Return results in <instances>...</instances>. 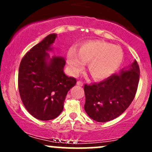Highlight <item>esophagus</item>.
I'll use <instances>...</instances> for the list:
<instances>
[{
    "instance_id": "esophagus-1",
    "label": "esophagus",
    "mask_w": 152,
    "mask_h": 152,
    "mask_svg": "<svg viewBox=\"0 0 152 152\" xmlns=\"http://www.w3.org/2000/svg\"><path fill=\"white\" fill-rule=\"evenodd\" d=\"M76 84L78 85V86H83V83L81 81H78L77 83H76Z\"/></svg>"
}]
</instances>
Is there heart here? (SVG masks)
Instances as JSON below:
<instances>
[{
    "instance_id": "obj_1",
    "label": "heart",
    "mask_w": 152,
    "mask_h": 152,
    "mask_svg": "<svg viewBox=\"0 0 152 152\" xmlns=\"http://www.w3.org/2000/svg\"><path fill=\"white\" fill-rule=\"evenodd\" d=\"M68 63L74 74L88 64V71L94 78L104 79L118 70L123 61L124 53L119 46L103 41H89L83 43L79 50L72 48L68 52Z\"/></svg>"
}]
</instances>
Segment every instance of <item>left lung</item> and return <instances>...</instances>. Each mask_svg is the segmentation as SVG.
<instances>
[{
	"mask_svg": "<svg viewBox=\"0 0 152 152\" xmlns=\"http://www.w3.org/2000/svg\"><path fill=\"white\" fill-rule=\"evenodd\" d=\"M140 70L134 61L127 70L122 69L106 80L84 85V109L90 118L106 122L117 118L132 104L137 93Z\"/></svg>",
	"mask_w": 152,
	"mask_h": 152,
	"instance_id": "8db88e82",
	"label": "left lung"
}]
</instances>
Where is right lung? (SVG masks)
<instances>
[{
    "mask_svg": "<svg viewBox=\"0 0 152 152\" xmlns=\"http://www.w3.org/2000/svg\"><path fill=\"white\" fill-rule=\"evenodd\" d=\"M56 34L46 36L26 53L18 70V91L24 106L34 117L41 121L56 118L64 109L68 91L76 79L66 76V61L59 56L49 58Z\"/></svg>",
    "mask_w": 152,
    "mask_h": 152,
    "instance_id": "1",
    "label": "right lung"
}]
</instances>
